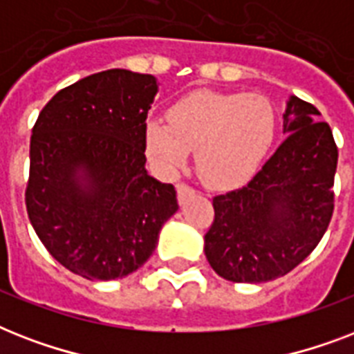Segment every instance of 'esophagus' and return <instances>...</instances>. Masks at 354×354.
<instances>
[{"label": "esophagus", "instance_id": "esophagus-1", "mask_svg": "<svg viewBox=\"0 0 354 354\" xmlns=\"http://www.w3.org/2000/svg\"><path fill=\"white\" fill-rule=\"evenodd\" d=\"M176 191H178V200H180V204H183L189 196H193L194 194V189L187 183H178L176 185Z\"/></svg>", "mask_w": 354, "mask_h": 354}]
</instances>
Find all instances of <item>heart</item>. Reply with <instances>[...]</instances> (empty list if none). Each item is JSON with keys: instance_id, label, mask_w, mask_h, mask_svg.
<instances>
[{"instance_id": "1", "label": "heart", "mask_w": 354, "mask_h": 354, "mask_svg": "<svg viewBox=\"0 0 354 354\" xmlns=\"http://www.w3.org/2000/svg\"><path fill=\"white\" fill-rule=\"evenodd\" d=\"M167 119L145 124V149L161 174L172 176L194 150L200 178L227 187L244 182L275 133L274 104L264 95L194 91L174 102Z\"/></svg>"}]
</instances>
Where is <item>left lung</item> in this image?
<instances>
[{"label": "left lung", "instance_id": "left-lung-1", "mask_svg": "<svg viewBox=\"0 0 354 354\" xmlns=\"http://www.w3.org/2000/svg\"><path fill=\"white\" fill-rule=\"evenodd\" d=\"M318 115L310 102L288 97L279 149L248 185L213 198L204 252L224 279L266 283L286 275L327 232L338 147Z\"/></svg>", "mask_w": 354, "mask_h": 354}]
</instances>
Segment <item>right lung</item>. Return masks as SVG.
Listing matches in <instances>:
<instances>
[{
  "instance_id": "obj_1",
  "label": "right lung",
  "mask_w": 354,
  "mask_h": 354,
  "mask_svg": "<svg viewBox=\"0 0 354 354\" xmlns=\"http://www.w3.org/2000/svg\"><path fill=\"white\" fill-rule=\"evenodd\" d=\"M156 93L152 75L108 69L58 91L32 127L27 215L47 252L80 277L136 272L178 211L174 185L145 169Z\"/></svg>"
}]
</instances>
